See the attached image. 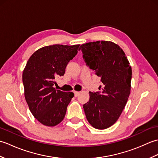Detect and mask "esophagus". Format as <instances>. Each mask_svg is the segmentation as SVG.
<instances>
[{
    "label": "esophagus",
    "mask_w": 158,
    "mask_h": 158,
    "mask_svg": "<svg viewBox=\"0 0 158 158\" xmlns=\"http://www.w3.org/2000/svg\"><path fill=\"white\" fill-rule=\"evenodd\" d=\"M80 92H74V95H75V97H77L79 95Z\"/></svg>",
    "instance_id": "esophagus-1"
}]
</instances>
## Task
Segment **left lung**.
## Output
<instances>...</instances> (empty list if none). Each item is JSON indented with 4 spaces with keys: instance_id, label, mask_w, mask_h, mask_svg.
<instances>
[{
    "instance_id": "left-lung-1",
    "label": "left lung",
    "mask_w": 158,
    "mask_h": 158,
    "mask_svg": "<svg viewBox=\"0 0 158 158\" xmlns=\"http://www.w3.org/2000/svg\"><path fill=\"white\" fill-rule=\"evenodd\" d=\"M86 65L100 78V91L89 92L83 105L86 118L96 129L108 128L118 119L128 99L132 69L123 50L110 41L89 42L79 49Z\"/></svg>"
}]
</instances>
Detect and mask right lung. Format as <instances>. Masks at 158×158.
Wrapping results in <instances>:
<instances>
[{
  "instance_id": "add662e5",
  "label": "right lung",
  "mask_w": 158,
  "mask_h": 158,
  "mask_svg": "<svg viewBox=\"0 0 158 158\" xmlns=\"http://www.w3.org/2000/svg\"><path fill=\"white\" fill-rule=\"evenodd\" d=\"M79 45H53L36 51L29 58L22 75L25 98L30 110L40 123L55 126L62 122L74 96L73 92L56 89L55 79L65 73Z\"/></svg>"
}]
</instances>
